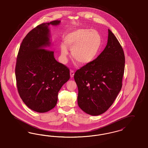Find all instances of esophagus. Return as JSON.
Segmentation results:
<instances>
[{"label":"esophagus","instance_id":"obj_1","mask_svg":"<svg viewBox=\"0 0 148 148\" xmlns=\"http://www.w3.org/2000/svg\"><path fill=\"white\" fill-rule=\"evenodd\" d=\"M74 74H75L74 71L73 70H71L70 71V76H71V78L74 76Z\"/></svg>","mask_w":148,"mask_h":148}]
</instances>
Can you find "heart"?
<instances>
[{
	"label": "heart",
	"mask_w": 148,
	"mask_h": 148,
	"mask_svg": "<svg viewBox=\"0 0 148 148\" xmlns=\"http://www.w3.org/2000/svg\"><path fill=\"white\" fill-rule=\"evenodd\" d=\"M64 44L61 45V54L64 62L67 61L69 50L72 49L73 58L81 64H87L96 58L101 50L102 40L96 30L78 29L67 34Z\"/></svg>",
	"instance_id": "1"
}]
</instances>
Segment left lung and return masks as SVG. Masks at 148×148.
Here are the masks:
<instances>
[{
  "instance_id": "8db88e82",
  "label": "left lung",
  "mask_w": 148,
  "mask_h": 148,
  "mask_svg": "<svg viewBox=\"0 0 148 148\" xmlns=\"http://www.w3.org/2000/svg\"><path fill=\"white\" fill-rule=\"evenodd\" d=\"M124 67L122 47L108 29V42L103 51L75 73L79 108L92 116L109 109L121 90Z\"/></svg>"
}]
</instances>
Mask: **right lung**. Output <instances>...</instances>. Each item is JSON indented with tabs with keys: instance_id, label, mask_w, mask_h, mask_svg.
Instances as JSON below:
<instances>
[{
	"instance_id": "right-lung-1",
	"label": "right lung",
	"mask_w": 148,
	"mask_h": 148,
	"mask_svg": "<svg viewBox=\"0 0 148 148\" xmlns=\"http://www.w3.org/2000/svg\"><path fill=\"white\" fill-rule=\"evenodd\" d=\"M42 23L29 32L20 46L15 66L16 86L20 97L33 110L44 113L53 108L58 92L70 77V69L58 62L49 46L50 24Z\"/></svg>"
}]
</instances>
